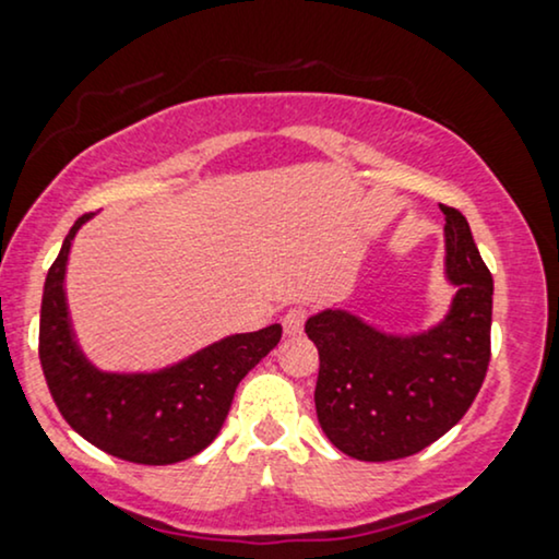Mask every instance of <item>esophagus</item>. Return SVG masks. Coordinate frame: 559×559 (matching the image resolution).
Instances as JSON below:
<instances>
[{
  "label": "esophagus",
  "mask_w": 559,
  "mask_h": 559,
  "mask_svg": "<svg viewBox=\"0 0 559 559\" xmlns=\"http://www.w3.org/2000/svg\"><path fill=\"white\" fill-rule=\"evenodd\" d=\"M305 320H307V309L305 307L286 309V314H284L286 335H299L301 331H305Z\"/></svg>",
  "instance_id": "esophagus-1"
}]
</instances>
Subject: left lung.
I'll list each match as a JSON object with an SVG mask.
<instances>
[{
	"instance_id": "obj_1",
	"label": "left lung",
	"mask_w": 559,
	"mask_h": 559,
	"mask_svg": "<svg viewBox=\"0 0 559 559\" xmlns=\"http://www.w3.org/2000/svg\"><path fill=\"white\" fill-rule=\"evenodd\" d=\"M440 207L445 273L455 286L440 325L390 335L346 309H325L305 325L320 354V427L356 461H395L432 445L463 419L487 374L492 273L461 211Z\"/></svg>"
}]
</instances>
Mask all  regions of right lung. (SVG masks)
Returning a JSON list of instances; mask_svg holds the SVG:
<instances>
[{"mask_svg": "<svg viewBox=\"0 0 559 559\" xmlns=\"http://www.w3.org/2000/svg\"><path fill=\"white\" fill-rule=\"evenodd\" d=\"M91 215L70 228L44 284L38 356L51 399L67 425L104 453L145 466L192 459L221 432L237 385L273 352L281 325L228 335L158 372H100L80 352L64 297L72 239Z\"/></svg>", "mask_w": 559, "mask_h": 559, "instance_id": "1", "label": "right lung"}]
</instances>
